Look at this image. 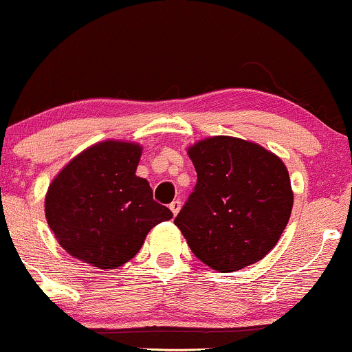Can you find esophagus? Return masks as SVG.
<instances>
[{"mask_svg":"<svg viewBox=\"0 0 352 352\" xmlns=\"http://www.w3.org/2000/svg\"><path fill=\"white\" fill-rule=\"evenodd\" d=\"M180 208H182V201H180V200H173V201L170 203V211H172L173 214L179 213Z\"/></svg>","mask_w":352,"mask_h":352,"instance_id":"obj_1","label":"esophagus"}]
</instances>
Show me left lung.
Segmentation results:
<instances>
[{"label": "left lung", "instance_id": "left-lung-1", "mask_svg": "<svg viewBox=\"0 0 352 352\" xmlns=\"http://www.w3.org/2000/svg\"><path fill=\"white\" fill-rule=\"evenodd\" d=\"M197 185L175 218L203 264L234 272L264 259L294 206L285 164L259 144L213 135L188 147Z\"/></svg>", "mask_w": 352, "mask_h": 352}]
</instances>
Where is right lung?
<instances>
[{"label": "right lung", "mask_w": 352, "mask_h": 352, "mask_svg": "<svg viewBox=\"0 0 352 352\" xmlns=\"http://www.w3.org/2000/svg\"><path fill=\"white\" fill-rule=\"evenodd\" d=\"M142 146L101 141L75 155L50 182L45 219L75 259L118 269L133 259L155 224L172 211L152 198L149 182L135 175Z\"/></svg>", "instance_id": "obj_1"}]
</instances>
